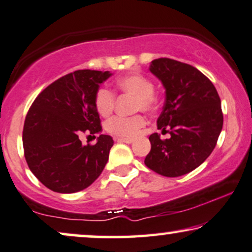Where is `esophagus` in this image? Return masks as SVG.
Segmentation results:
<instances>
[{
    "instance_id": "34e87169",
    "label": "esophagus",
    "mask_w": 252,
    "mask_h": 252,
    "mask_svg": "<svg viewBox=\"0 0 252 252\" xmlns=\"http://www.w3.org/2000/svg\"><path fill=\"white\" fill-rule=\"evenodd\" d=\"M116 139L119 140V142L126 143V144H131L133 142V138H128V137H116Z\"/></svg>"
}]
</instances>
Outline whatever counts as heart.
Returning a JSON list of instances; mask_svg holds the SVG:
<instances>
[{
  "instance_id": "1",
  "label": "heart",
  "mask_w": 252,
  "mask_h": 252,
  "mask_svg": "<svg viewBox=\"0 0 252 252\" xmlns=\"http://www.w3.org/2000/svg\"><path fill=\"white\" fill-rule=\"evenodd\" d=\"M115 89L124 94L135 96L133 112L150 113L156 108L157 96L154 94V84L147 77L139 73H129L120 77L115 82ZM115 93L109 87L100 86L94 94V106L101 116H108L115 106ZM145 124L142 115L130 117L113 116L106 122V130L119 137H133Z\"/></svg>"
}]
</instances>
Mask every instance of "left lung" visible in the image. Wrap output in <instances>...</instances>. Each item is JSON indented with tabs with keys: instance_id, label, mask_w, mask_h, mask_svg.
<instances>
[{
	"instance_id": "obj_1",
	"label": "left lung",
	"mask_w": 252,
	"mask_h": 252,
	"mask_svg": "<svg viewBox=\"0 0 252 252\" xmlns=\"http://www.w3.org/2000/svg\"><path fill=\"white\" fill-rule=\"evenodd\" d=\"M150 71L166 89L157 126L170 137L161 139L152 133L144 162L160 175L182 176L202 165L217 145L223 124L219 94L204 73L187 63L157 59Z\"/></svg>"
}]
</instances>
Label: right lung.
<instances>
[{"label":"right lung","mask_w":252,"mask_h":252,"mask_svg":"<svg viewBox=\"0 0 252 252\" xmlns=\"http://www.w3.org/2000/svg\"><path fill=\"white\" fill-rule=\"evenodd\" d=\"M108 71L77 70L46 87L30 107L23 129L29 168L48 189L72 193L98 179L108 161L114 140L100 135L94 145H83L80 133L101 131L94 106L99 85Z\"/></svg>","instance_id":"obj_1"}]
</instances>
